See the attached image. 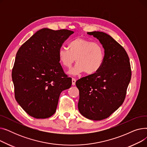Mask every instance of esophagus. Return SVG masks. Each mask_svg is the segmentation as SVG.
<instances>
[{
	"label": "esophagus",
	"instance_id": "34e87169",
	"mask_svg": "<svg viewBox=\"0 0 147 147\" xmlns=\"http://www.w3.org/2000/svg\"><path fill=\"white\" fill-rule=\"evenodd\" d=\"M76 80L74 78H72V84L73 86L76 84Z\"/></svg>",
	"mask_w": 147,
	"mask_h": 147
}]
</instances>
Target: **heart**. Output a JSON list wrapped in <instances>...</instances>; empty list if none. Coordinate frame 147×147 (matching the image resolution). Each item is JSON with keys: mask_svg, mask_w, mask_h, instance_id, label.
<instances>
[{"mask_svg": "<svg viewBox=\"0 0 147 147\" xmlns=\"http://www.w3.org/2000/svg\"><path fill=\"white\" fill-rule=\"evenodd\" d=\"M68 49L61 47L58 51L61 63L66 68H70L77 61L74 68L69 71L76 75L85 71L92 74L102 66L105 59V50L102 45L82 37L74 38L68 43Z\"/></svg>", "mask_w": 147, "mask_h": 147, "instance_id": "heart-1", "label": "heart"}]
</instances>
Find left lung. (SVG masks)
I'll return each mask as SVG.
<instances>
[{
  "mask_svg": "<svg viewBox=\"0 0 147 147\" xmlns=\"http://www.w3.org/2000/svg\"><path fill=\"white\" fill-rule=\"evenodd\" d=\"M88 34L102 45L105 59L97 72L76 81L79 90L78 109L88 119L101 120L124 102L132 71L126 51L112 37L101 32Z\"/></svg>",
  "mask_w": 147,
  "mask_h": 147,
  "instance_id": "1",
  "label": "left lung"
}]
</instances>
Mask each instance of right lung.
Instances as JSON below:
<instances>
[{"mask_svg":"<svg viewBox=\"0 0 147 147\" xmlns=\"http://www.w3.org/2000/svg\"><path fill=\"white\" fill-rule=\"evenodd\" d=\"M71 30L45 28L19 48L12 71L15 98L30 116L50 117L55 113L61 92L71 86V78L59 63L58 51Z\"/></svg>","mask_w":147,"mask_h":147,"instance_id":"1","label":"right lung"}]
</instances>
